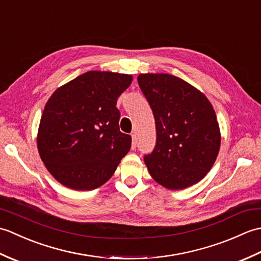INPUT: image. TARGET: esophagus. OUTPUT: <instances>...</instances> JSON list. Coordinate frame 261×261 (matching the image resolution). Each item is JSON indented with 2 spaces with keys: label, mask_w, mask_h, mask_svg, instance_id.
Segmentation results:
<instances>
[{
  "label": "esophagus",
  "mask_w": 261,
  "mask_h": 261,
  "mask_svg": "<svg viewBox=\"0 0 261 261\" xmlns=\"http://www.w3.org/2000/svg\"><path fill=\"white\" fill-rule=\"evenodd\" d=\"M131 137H132V146H131V148H132V150H135L136 147H137V136H136V134H132Z\"/></svg>",
  "instance_id": "esophagus-1"
}]
</instances>
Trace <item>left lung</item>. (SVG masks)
Here are the masks:
<instances>
[{
  "label": "left lung",
  "instance_id": "left-lung-1",
  "mask_svg": "<svg viewBox=\"0 0 261 261\" xmlns=\"http://www.w3.org/2000/svg\"><path fill=\"white\" fill-rule=\"evenodd\" d=\"M138 83L156 121L157 141L145 163L152 178L168 190L203 179L220 150L221 134L208 98L169 74H140Z\"/></svg>",
  "mask_w": 261,
  "mask_h": 261
}]
</instances>
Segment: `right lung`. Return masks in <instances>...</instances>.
Segmentation results:
<instances>
[{
  "label": "right lung",
  "mask_w": 261,
  "mask_h": 261,
  "mask_svg": "<svg viewBox=\"0 0 261 261\" xmlns=\"http://www.w3.org/2000/svg\"><path fill=\"white\" fill-rule=\"evenodd\" d=\"M132 75L91 70L58 87L46 103L37 136L42 163L60 184L91 191L105 184L129 152L119 126L118 97Z\"/></svg>",
  "instance_id": "add662e5"
}]
</instances>
